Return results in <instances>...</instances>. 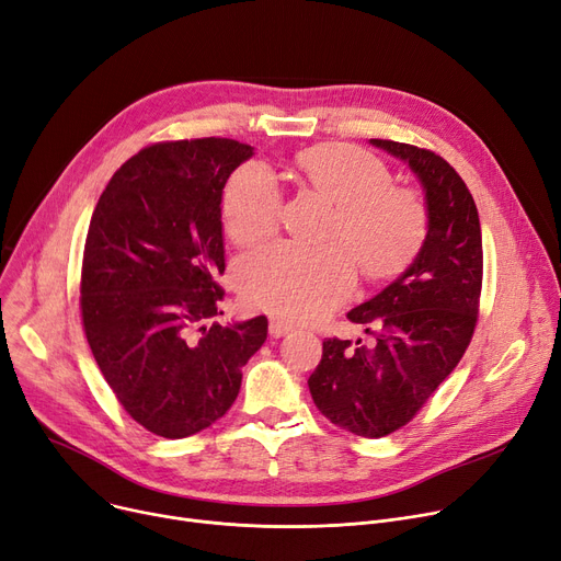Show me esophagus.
Masks as SVG:
<instances>
[{
	"mask_svg": "<svg viewBox=\"0 0 561 561\" xmlns=\"http://www.w3.org/2000/svg\"><path fill=\"white\" fill-rule=\"evenodd\" d=\"M293 330H296V322H290L286 318H279V316H273L271 318V336L279 339L284 334H290Z\"/></svg>",
	"mask_w": 561,
	"mask_h": 561,
	"instance_id": "obj_1",
	"label": "esophagus"
}]
</instances>
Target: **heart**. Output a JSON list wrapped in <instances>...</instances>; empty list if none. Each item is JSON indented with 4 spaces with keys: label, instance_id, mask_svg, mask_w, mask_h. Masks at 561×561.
Listing matches in <instances>:
<instances>
[{
    "label": "heart",
    "instance_id": "heart-1",
    "mask_svg": "<svg viewBox=\"0 0 561 561\" xmlns=\"http://www.w3.org/2000/svg\"><path fill=\"white\" fill-rule=\"evenodd\" d=\"M298 165L309 184L336 204L330 239L345 242L366 275H387L416 252L427 227L425 206L411 188L389 184V170L377 157L355 145H320L302 152ZM279 206L273 172L248 163L225 188V229L233 241L256 243L277 229ZM344 247L279 241L252 250L239 263L243 296L288 318H318L355 284Z\"/></svg>",
    "mask_w": 561,
    "mask_h": 561
}]
</instances>
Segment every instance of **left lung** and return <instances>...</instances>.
I'll return each instance as SVG.
<instances>
[{
    "mask_svg": "<svg viewBox=\"0 0 561 561\" xmlns=\"http://www.w3.org/2000/svg\"><path fill=\"white\" fill-rule=\"evenodd\" d=\"M370 145L416 174L425 193L427 231L407 268L347 311L366 334L377 328V343L322 341L309 391L334 425L379 438L414 419L463 357L478 322L482 229L473 195L446 159L396 140L370 138Z\"/></svg>",
    "mask_w": 561,
    "mask_h": 561,
    "instance_id": "1",
    "label": "left lung"
}]
</instances>
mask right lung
<instances>
[{
	"instance_id": "1",
	"label": "right lung",
	"mask_w": 561,
	"mask_h": 561,
	"mask_svg": "<svg viewBox=\"0 0 561 561\" xmlns=\"http://www.w3.org/2000/svg\"><path fill=\"white\" fill-rule=\"evenodd\" d=\"M254 147L197 138L145 147L93 211L81 265V318L93 357L127 414L186 438L227 414L268 318L220 325L222 188Z\"/></svg>"
}]
</instances>
